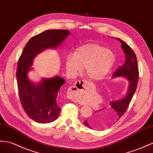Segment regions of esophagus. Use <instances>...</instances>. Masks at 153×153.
<instances>
[{"label":"esophagus","mask_w":153,"mask_h":153,"mask_svg":"<svg viewBox=\"0 0 153 153\" xmlns=\"http://www.w3.org/2000/svg\"><path fill=\"white\" fill-rule=\"evenodd\" d=\"M88 87V84L86 81H77L75 85L70 87L67 95L70 99L76 101L77 100V97L81 93L84 91V90L86 89Z\"/></svg>","instance_id":"obj_1"}]
</instances>
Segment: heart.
<instances>
[{
    "label": "heart",
    "mask_w": 153,
    "mask_h": 153,
    "mask_svg": "<svg viewBox=\"0 0 153 153\" xmlns=\"http://www.w3.org/2000/svg\"><path fill=\"white\" fill-rule=\"evenodd\" d=\"M116 61L111 50L94 43H89L76 48L74 53H67L65 67L68 74L76 76L82 68L88 79L102 80L110 72Z\"/></svg>",
    "instance_id": "b5f03b06"
}]
</instances>
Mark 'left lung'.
I'll return each instance as SVG.
<instances>
[{"mask_svg": "<svg viewBox=\"0 0 153 153\" xmlns=\"http://www.w3.org/2000/svg\"><path fill=\"white\" fill-rule=\"evenodd\" d=\"M116 39L121 43V47L125 58L124 64L116 70L112 77H124L128 82L127 92L121 98L111 101L108 108H105L97 113L94 112L92 117L84 121L85 125L90 128L102 129L116 123L127 111L137 87L139 72L136 55L127 44Z\"/></svg>", "mask_w": 153, "mask_h": 153, "instance_id": "8db88e82", "label": "left lung"}]
</instances>
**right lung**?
<instances>
[{
    "mask_svg": "<svg viewBox=\"0 0 153 153\" xmlns=\"http://www.w3.org/2000/svg\"><path fill=\"white\" fill-rule=\"evenodd\" d=\"M70 34L67 30H46L30 39L19 57L16 74L19 97L26 114L37 123H50L59 117L61 108L57 96L65 81L57 76L42 78L35 83L28 77V72L33 68V60L38 54L57 48Z\"/></svg>",
    "mask_w": 153,
    "mask_h": 153,
    "instance_id": "obj_1",
    "label": "right lung"
}]
</instances>
